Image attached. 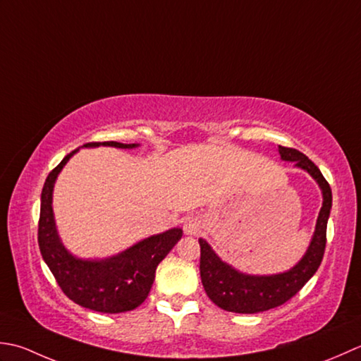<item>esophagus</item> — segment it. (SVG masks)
Segmentation results:
<instances>
[{"label": "esophagus", "instance_id": "1", "mask_svg": "<svg viewBox=\"0 0 361 361\" xmlns=\"http://www.w3.org/2000/svg\"><path fill=\"white\" fill-rule=\"evenodd\" d=\"M201 231V221L197 216L183 218V232L187 235H196Z\"/></svg>", "mask_w": 361, "mask_h": 361}]
</instances>
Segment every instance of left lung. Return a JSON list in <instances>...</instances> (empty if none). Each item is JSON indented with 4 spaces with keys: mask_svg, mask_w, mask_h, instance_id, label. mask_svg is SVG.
I'll use <instances>...</instances> for the list:
<instances>
[{
    "mask_svg": "<svg viewBox=\"0 0 361 361\" xmlns=\"http://www.w3.org/2000/svg\"><path fill=\"white\" fill-rule=\"evenodd\" d=\"M279 156L304 170L314 179L322 193V207L316 219L310 245L293 268L277 274H247L221 260L204 238L201 246V281L207 296L215 305L232 313H260L285 304L318 271L326 249L327 221L332 209V190L319 168L298 149L279 146Z\"/></svg>",
    "mask_w": 361,
    "mask_h": 361,
    "instance_id": "obj_1",
    "label": "left lung"
}]
</instances>
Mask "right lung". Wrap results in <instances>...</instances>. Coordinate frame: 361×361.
Returning a JSON list of instances; mask_svg holds the SVG:
<instances>
[{"mask_svg":"<svg viewBox=\"0 0 361 361\" xmlns=\"http://www.w3.org/2000/svg\"><path fill=\"white\" fill-rule=\"evenodd\" d=\"M98 146L134 149L140 145L102 142L87 143L80 148ZM78 151L79 148L65 156L48 174L43 185L39 221L40 252L59 286L73 302L99 313L130 312L148 298L159 263L182 238V229L173 227L170 231L151 235L106 259H80L71 254L59 237L53 210V191L57 176Z\"/></svg>","mask_w":361,"mask_h":361,"instance_id":"1","label":"right lung"}]
</instances>
